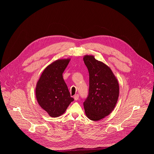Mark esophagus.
I'll list each match as a JSON object with an SVG mask.
<instances>
[{
    "instance_id": "34e87169",
    "label": "esophagus",
    "mask_w": 154,
    "mask_h": 154,
    "mask_svg": "<svg viewBox=\"0 0 154 154\" xmlns=\"http://www.w3.org/2000/svg\"><path fill=\"white\" fill-rule=\"evenodd\" d=\"M74 100H75V101H77L78 99H79V95L78 94H75V95H74Z\"/></svg>"
}]
</instances>
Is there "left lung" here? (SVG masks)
Masks as SVG:
<instances>
[{"label": "left lung", "mask_w": 154, "mask_h": 154, "mask_svg": "<svg viewBox=\"0 0 154 154\" xmlns=\"http://www.w3.org/2000/svg\"><path fill=\"white\" fill-rule=\"evenodd\" d=\"M84 62L88 68L89 87L88 97L84 102L89 119L98 121L114 110L119 96L118 81L111 69L92 55H85Z\"/></svg>", "instance_id": "obj_1"}]
</instances>
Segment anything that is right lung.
Wrapping results in <instances>:
<instances>
[{
  "instance_id": "obj_1",
  "label": "right lung",
  "mask_w": 154,
  "mask_h": 154,
  "mask_svg": "<svg viewBox=\"0 0 154 154\" xmlns=\"http://www.w3.org/2000/svg\"><path fill=\"white\" fill-rule=\"evenodd\" d=\"M70 60L59 59L47 66L36 85L37 102L51 117L62 115L74 100L62 75Z\"/></svg>"
}]
</instances>
